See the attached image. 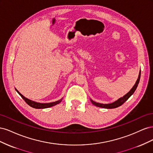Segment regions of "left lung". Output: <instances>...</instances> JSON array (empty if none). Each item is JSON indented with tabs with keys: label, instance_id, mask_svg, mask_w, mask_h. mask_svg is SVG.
<instances>
[{
	"label": "left lung",
	"instance_id": "1",
	"mask_svg": "<svg viewBox=\"0 0 153 153\" xmlns=\"http://www.w3.org/2000/svg\"><path fill=\"white\" fill-rule=\"evenodd\" d=\"M140 73H141V71H140L139 75H138V79H137V80L135 83V84L134 85V86L132 87V89L130 91H129L126 94H125L123 97H122V98H120L117 101H114V103H108V104H103V103H96V102H95V101H94L93 100H92L91 99V103L93 104L94 105L96 106H98V107H101V108H115L119 107V106L122 105L125 102V101H127L129 97H130L134 93V92L135 91L136 89L137 88L138 83H139V81H140Z\"/></svg>",
	"mask_w": 153,
	"mask_h": 153
}]
</instances>
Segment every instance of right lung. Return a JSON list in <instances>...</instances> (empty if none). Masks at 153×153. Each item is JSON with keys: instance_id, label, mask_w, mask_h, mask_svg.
<instances>
[{"instance_id": "obj_1", "label": "right lung", "mask_w": 153, "mask_h": 153, "mask_svg": "<svg viewBox=\"0 0 153 153\" xmlns=\"http://www.w3.org/2000/svg\"><path fill=\"white\" fill-rule=\"evenodd\" d=\"M15 90L16 91V92H18V94H20V96L22 97V98L24 99V100L25 101V102L28 104L29 106H30L32 108H38V109H40V108H49V107H51V106H55L57 104H59V103L61 102V101L62 100L61 99L59 100L58 101H55V102H52V103H38V102H36V101H32L28 98H25V96H23L20 92H19V91H18L16 89H15Z\"/></svg>"}]
</instances>
